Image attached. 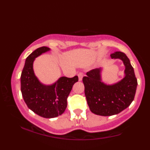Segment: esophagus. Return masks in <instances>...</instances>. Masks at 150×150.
<instances>
[{
	"label": "esophagus",
	"instance_id": "esophagus-1",
	"mask_svg": "<svg viewBox=\"0 0 150 150\" xmlns=\"http://www.w3.org/2000/svg\"><path fill=\"white\" fill-rule=\"evenodd\" d=\"M83 73H78V77H79V80L81 81L82 80V77H83Z\"/></svg>",
	"mask_w": 150,
	"mask_h": 150
}]
</instances>
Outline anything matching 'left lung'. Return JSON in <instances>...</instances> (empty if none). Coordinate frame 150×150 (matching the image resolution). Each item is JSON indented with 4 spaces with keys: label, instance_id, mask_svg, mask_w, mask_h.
I'll list each match as a JSON object with an SVG mask.
<instances>
[{
    "label": "left lung",
    "instance_id": "1",
    "mask_svg": "<svg viewBox=\"0 0 150 150\" xmlns=\"http://www.w3.org/2000/svg\"><path fill=\"white\" fill-rule=\"evenodd\" d=\"M111 57L123 62L125 77L121 80L114 85H106L101 82L100 68L91 70L82 78L89 109L99 116H113L128 107L135 97L137 85L134 69L126 55L116 51Z\"/></svg>",
    "mask_w": 150,
    "mask_h": 150
}]
</instances>
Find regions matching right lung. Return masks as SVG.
Here are the masks:
<instances>
[{"instance_id": "1", "label": "right lung", "mask_w": 150, "mask_h": 150, "mask_svg": "<svg viewBox=\"0 0 150 150\" xmlns=\"http://www.w3.org/2000/svg\"><path fill=\"white\" fill-rule=\"evenodd\" d=\"M50 51L46 46L38 48L26 58L21 77V92L30 109L46 118L57 117L65 111L67 98L78 77H61L51 85H43L35 76L33 63L35 58Z\"/></svg>"}]
</instances>
